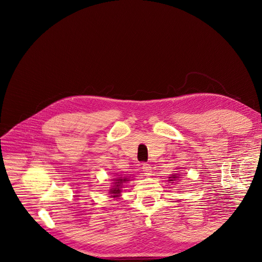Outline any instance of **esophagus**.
<instances>
[{"mask_svg": "<svg viewBox=\"0 0 262 262\" xmlns=\"http://www.w3.org/2000/svg\"><path fill=\"white\" fill-rule=\"evenodd\" d=\"M142 170L146 176H149L150 173H152V167L148 163H142Z\"/></svg>", "mask_w": 262, "mask_h": 262, "instance_id": "obj_1", "label": "esophagus"}]
</instances>
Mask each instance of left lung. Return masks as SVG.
Masks as SVG:
<instances>
[{
	"label": "left lung",
	"mask_w": 262,
	"mask_h": 262,
	"mask_svg": "<svg viewBox=\"0 0 262 262\" xmlns=\"http://www.w3.org/2000/svg\"><path fill=\"white\" fill-rule=\"evenodd\" d=\"M180 178V175L178 174H172L171 177H169V182H173V181H177Z\"/></svg>",
	"instance_id": "left-lung-1"
}]
</instances>
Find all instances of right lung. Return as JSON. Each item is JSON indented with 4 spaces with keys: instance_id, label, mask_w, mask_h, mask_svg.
<instances>
[{
    "instance_id": "1",
    "label": "right lung",
    "mask_w": 262,
    "mask_h": 262,
    "mask_svg": "<svg viewBox=\"0 0 262 262\" xmlns=\"http://www.w3.org/2000/svg\"><path fill=\"white\" fill-rule=\"evenodd\" d=\"M114 184L112 189H109V193L112 194L110 196L112 198H119L121 193V188L123 187L124 183H127L129 181L128 177H123L122 175L117 174L116 178H113Z\"/></svg>"
}]
</instances>
